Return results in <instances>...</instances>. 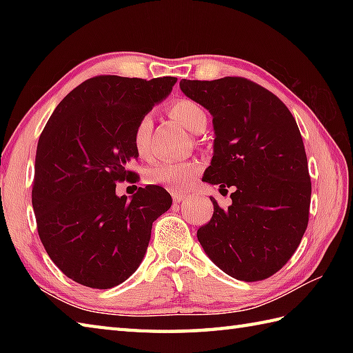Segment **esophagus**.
<instances>
[{"mask_svg":"<svg viewBox=\"0 0 353 353\" xmlns=\"http://www.w3.org/2000/svg\"><path fill=\"white\" fill-rule=\"evenodd\" d=\"M185 199H186V194H183V192L172 194V200H174V203H181V201H183Z\"/></svg>","mask_w":353,"mask_h":353,"instance_id":"34e87169","label":"esophagus"}]
</instances>
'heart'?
<instances>
[{"instance_id":"1","label":"heart","mask_w":353,"mask_h":353,"mask_svg":"<svg viewBox=\"0 0 353 353\" xmlns=\"http://www.w3.org/2000/svg\"><path fill=\"white\" fill-rule=\"evenodd\" d=\"M171 115L177 119L190 133H201L206 129L208 117L205 109L199 103L181 99L172 103L170 108ZM153 119L152 115H142L133 129V145L141 157L148 156L150 134H152ZM200 167L197 162H159L148 168L145 172V181L150 185H159L170 191H182L196 181Z\"/></svg>"}]
</instances>
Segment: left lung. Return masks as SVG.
Here are the masks:
<instances>
[{
	"label": "left lung",
	"instance_id": "8db88e82",
	"mask_svg": "<svg viewBox=\"0 0 353 353\" xmlns=\"http://www.w3.org/2000/svg\"><path fill=\"white\" fill-rule=\"evenodd\" d=\"M181 89L212 115L214 156L203 182L235 188L228 209L211 197L214 215L199 241L229 276L267 279L296 252L310 219L311 177L296 119L274 94L243 77L182 79Z\"/></svg>",
	"mask_w": 353,
	"mask_h": 353
}]
</instances>
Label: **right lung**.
I'll list each match as a JSON object with an SVG mask.
<instances>
[{
    "mask_svg": "<svg viewBox=\"0 0 353 353\" xmlns=\"http://www.w3.org/2000/svg\"><path fill=\"white\" fill-rule=\"evenodd\" d=\"M176 77L97 76L59 103L37 142L32 203L51 261L74 282L108 290L144 259L153 221L167 212L162 186L118 197L117 182H137L133 129L167 97Z\"/></svg>",
    "mask_w": 353,
    "mask_h": 353,
    "instance_id": "add662e5",
    "label": "right lung"
}]
</instances>
